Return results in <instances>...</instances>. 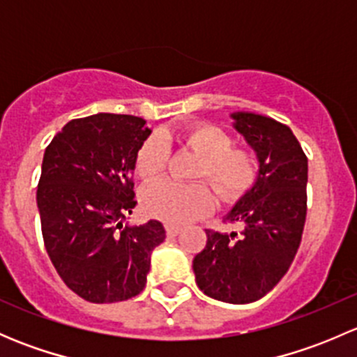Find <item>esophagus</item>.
I'll list each match as a JSON object with an SVG mask.
<instances>
[{
  "mask_svg": "<svg viewBox=\"0 0 357 357\" xmlns=\"http://www.w3.org/2000/svg\"><path fill=\"white\" fill-rule=\"evenodd\" d=\"M165 231H167L169 236H178L179 233H181V228H179L178 225H171V222H167V225H165Z\"/></svg>",
  "mask_w": 357,
  "mask_h": 357,
  "instance_id": "1",
  "label": "esophagus"
}]
</instances>
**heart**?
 Segmentation results:
<instances>
[{
    "label": "heart",
    "mask_w": 357,
    "mask_h": 357,
    "mask_svg": "<svg viewBox=\"0 0 357 357\" xmlns=\"http://www.w3.org/2000/svg\"><path fill=\"white\" fill-rule=\"evenodd\" d=\"M183 145L200 157L195 178L208 179L222 200L233 202L243 195L255 181L257 158L247 149L233 146L229 132L215 124H195L181 132ZM171 158V146L162 132H153L139 145L135 167L143 181H153L164 174ZM146 211L167 222H188L207 215L215 199L204 181H158L143 193Z\"/></svg>",
    "instance_id": "obj_1"
}]
</instances>
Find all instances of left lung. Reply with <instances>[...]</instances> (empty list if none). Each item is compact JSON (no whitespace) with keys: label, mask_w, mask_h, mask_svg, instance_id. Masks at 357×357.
I'll use <instances>...</instances> for the list:
<instances>
[{"label":"left lung","mask_w":357,"mask_h":357,"mask_svg":"<svg viewBox=\"0 0 357 357\" xmlns=\"http://www.w3.org/2000/svg\"><path fill=\"white\" fill-rule=\"evenodd\" d=\"M231 117L257 153L259 174L225 218L238 231L205 229L207 243L193 259V273L208 297L248 304L275 289L301 245L307 214V157L289 126L250 112Z\"/></svg>","instance_id":"obj_1"}]
</instances>
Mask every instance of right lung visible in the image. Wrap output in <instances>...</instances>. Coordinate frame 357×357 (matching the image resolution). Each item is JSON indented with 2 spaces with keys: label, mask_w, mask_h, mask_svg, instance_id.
Returning a JSON list of instances; mask_svg holds the SVG:
<instances>
[{
  "label": "right lung",
  "mask_w": 357,
  "mask_h": 357,
  "mask_svg": "<svg viewBox=\"0 0 357 357\" xmlns=\"http://www.w3.org/2000/svg\"><path fill=\"white\" fill-rule=\"evenodd\" d=\"M135 115L74 119L46 146L38 208L46 252L63 283L95 304L128 301L145 289L162 222L124 225L136 207L135 158L149 138Z\"/></svg>",
  "instance_id": "obj_1"
}]
</instances>
